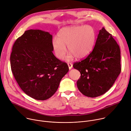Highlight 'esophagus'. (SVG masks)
Here are the masks:
<instances>
[{
	"mask_svg": "<svg viewBox=\"0 0 131 131\" xmlns=\"http://www.w3.org/2000/svg\"><path fill=\"white\" fill-rule=\"evenodd\" d=\"M68 67H69V69H71L72 68V65L70 63H68Z\"/></svg>",
	"mask_w": 131,
	"mask_h": 131,
	"instance_id": "34e87169",
	"label": "esophagus"
}]
</instances>
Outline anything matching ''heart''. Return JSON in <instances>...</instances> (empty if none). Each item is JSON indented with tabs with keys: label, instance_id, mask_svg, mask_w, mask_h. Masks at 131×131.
<instances>
[{
	"label": "heart",
	"instance_id": "obj_1",
	"mask_svg": "<svg viewBox=\"0 0 131 131\" xmlns=\"http://www.w3.org/2000/svg\"><path fill=\"white\" fill-rule=\"evenodd\" d=\"M95 40L94 30L90 26H71L59 30L57 38L52 41V47L57 58L62 59L67 46L69 53L65 59L70 61L75 57L78 59L86 57L92 50Z\"/></svg>",
	"mask_w": 131,
	"mask_h": 131
}]
</instances>
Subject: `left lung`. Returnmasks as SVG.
Here are the masks:
<instances>
[{
  "label": "left lung",
  "instance_id": "8db88e82",
  "mask_svg": "<svg viewBox=\"0 0 131 131\" xmlns=\"http://www.w3.org/2000/svg\"><path fill=\"white\" fill-rule=\"evenodd\" d=\"M119 45L104 27L99 31L93 51L73 67L81 73L77 87L88 97L102 95L113 86L121 72Z\"/></svg>",
  "mask_w": 131,
  "mask_h": 131
}]
</instances>
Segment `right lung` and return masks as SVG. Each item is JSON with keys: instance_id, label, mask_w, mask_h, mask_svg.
<instances>
[{"instance_id": "1", "label": "right lung", "mask_w": 131, "mask_h": 131, "mask_svg": "<svg viewBox=\"0 0 131 131\" xmlns=\"http://www.w3.org/2000/svg\"><path fill=\"white\" fill-rule=\"evenodd\" d=\"M52 35L39 29H29L15 41L10 56L13 76L23 91L40 101L50 98L69 70L67 63L52 51Z\"/></svg>"}]
</instances>
